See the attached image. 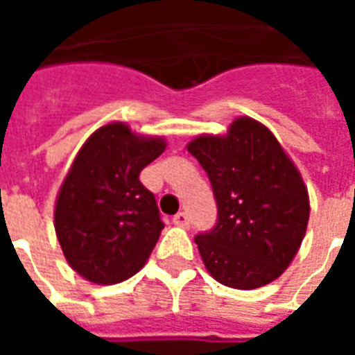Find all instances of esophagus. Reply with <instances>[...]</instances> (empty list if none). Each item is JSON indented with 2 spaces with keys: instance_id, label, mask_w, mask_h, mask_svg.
Listing matches in <instances>:
<instances>
[{
  "instance_id": "1",
  "label": "esophagus",
  "mask_w": 355,
  "mask_h": 355,
  "mask_svg": "<svg viewBox=\"0 0 355 355\" xmlns=\"http://www.w3.org/2000/svg\"><path fill=\"white\" fill-rule=\"evenodd\" d=\"M173 223L177 224V226H182V228H188V224H190V216L186 211H180L177 215L173 216Z\"/></svg>"
}]
</instances>
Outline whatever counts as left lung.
<instances>
[{
    "label": "left lung",
    "instance_id": "left-lung-1",
    "mask_svg": "<svg viewBox=\"0 0 355 355\" xmlns=\"http://www.w3.org/2000/svg\"><path fill=\"white\" fill-rule=\"evenodd\" d=\"M188 152L213 184L218 223L196 238L216 282L251 291L277 279L297 257L310 218L308 188L266 125L239 116L226 135H198Z\"/></svg>",
    "mask_w": 355,
    "mask_h": 355
}]
</instances>
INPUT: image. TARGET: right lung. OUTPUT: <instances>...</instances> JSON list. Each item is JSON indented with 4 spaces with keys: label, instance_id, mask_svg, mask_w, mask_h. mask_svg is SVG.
I'll return each mask as SVG.
<instances>
[{
    "label": "right lung",
    "instance_id": "obj_1",
    "mask_svg": "<svg viewBox=\"0 0 355 355\" xmlns=\"http://www.w3.org/2000/svg\"><path fill=\"white\" fill-rule=\"evenodd\" d=\"M165 148V137L110 121L76 154L55 201V232L66 262L83 279L114 285L148 262L163 223L139 175Z\"/></svg>",
    "mask_w": 355,
    "mask_h": 355
}]
</instances>
